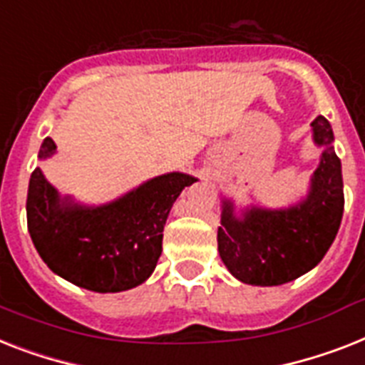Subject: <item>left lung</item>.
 Masks as SVG:
<instances>
[{
  "label": "left lung",
  "mask_w": 365,
  "mask_h": 365,
  "mask_svg": "<svg viewBox=\"0 0 365 365\" xmlns=\"http://www.w3.org/2000/svg\"><path fill=\"white\" fill-rule=\"evenodd\" d=\"M311 131L322 153L306 197L287 208L247 206L240 213L230 198L221 200L219 257L242 283H289L315 268L336 240L345 206L341 161L324 115L315 118Z\"/></svg>",
  "instance_id": "obj_1"
}]
</instances>
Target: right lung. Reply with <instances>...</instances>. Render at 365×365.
<instances>
[{
	"mask_svg": "<svg viewBox=\"0 0 365 365\" xmlns=\"http://www.w3.org/2000/svg\"><path fill=\"white\" fill-rule=\"evenodd\" d=\"M56 153L46 136L44 161ZM197 178L183 173L155 176L101 206H86L35 168L28 187V230L35 250L54 274L93 292H121L152 275L163 251V229L183 189Z\"/></svg>",
	"mask_w": 365,
	"mask_h": 365,
	"instance_id": "add662e5",
	"label": "right lung"
}]
</instances>
